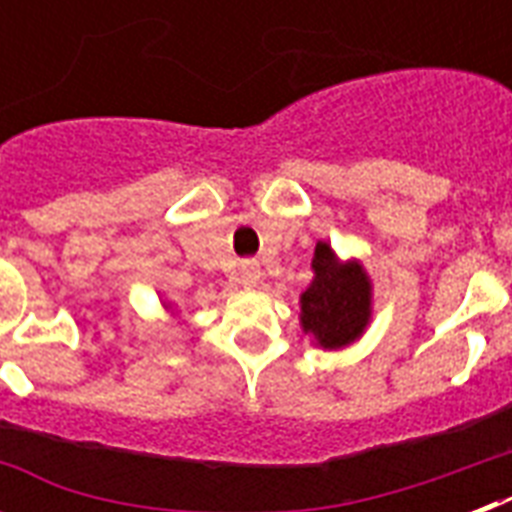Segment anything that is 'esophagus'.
Segmentation results:
<instances>
[{
  "label": "esophagus",
  "instance_id": "obj_1",
  "mask_svg": "<svg viewBox=\"0 0 512 512\" xmlns=\"http://www.w3.org/2000/svg\"><path fill=\"white\" fill-rule=\"evenodd\" d=\"M257 281H260V265L257 263L241 265V284H244V287H255Z\"/></svg>",
  "mask_w": 512,
  "mask_h": 512
}]
</instances>
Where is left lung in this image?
<instances>
[{"label":"left lung","instance_id":"obj_1","mask_svg":"<svg viewBox=\"0 0 512 512\" xmlns=\"http://www.w3.org/2000/svg\"><path fill=\"white\" fill-rule=\"evenodd\" d=\"M316 279L303 292V329L321 348H342L364 332L369 321L372 289L358 263H340L329 244H316Z\"/></svg>","mask_w":512,"mask_h":512}]
</instances>
